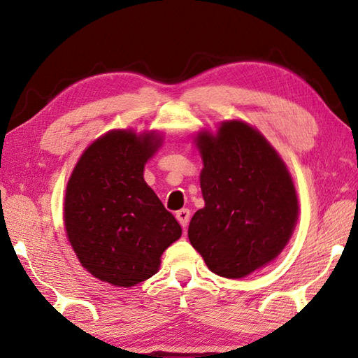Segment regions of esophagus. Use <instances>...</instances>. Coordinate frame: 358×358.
I'll return each mask as SVG.
<instances>
[{"mask_svg": "<svg viewBox=\"0 0 358 358\" xmlns=\"http://www.w3.org/2000/svg\"><path fill=\"white\" fill-rule=\"evenodd\" d=\"M175 217H177L178 223L183 226V229H186L187 227V223H189V218H191V212H189V209H181L178 210L177 214H175Z\"/></svg>", "mask_w": 358, "mask_h": 358, "instance_id": "34e87169", "label": "esophagus"}]
</instances>
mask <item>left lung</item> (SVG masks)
<instances>
[{
	"mask_svg": "<svg viewBox=\"0 0 358 358\" xmlns=\"http://www.w3.org/2000/svg\"><path fill=\"white\" fill-rule=\"evenodd\" d=\"M203 159L204 208L187 237L220 277L243 278L285 249L299 220V200L283 159L264 136L238 120L195 138Z\"/></svg>",
	"mask_w": 358,
	"mask_h": 358,
	"instance_id": "left-lung-1",
	"label": "left lung"
}]
</instances>
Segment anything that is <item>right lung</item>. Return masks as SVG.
<instances>
[{
  "label": "right lung",
  "mask_w": 358,
  "mask_h": 358,
  "mask_svg": "<svg viewBox=\"0 0 358 358\" xmlns=\"http://www.w3.org/2000/svg\"><path fill=\"white\" fill-rule=\"evenodd\" d=\"M154 132L110 131L83 152L64 196V226L83 268L112 286L155 275L181 226L143 178Z\"/></svg>",
  "instance_id": "right-lung-1"
}]
</instances>
